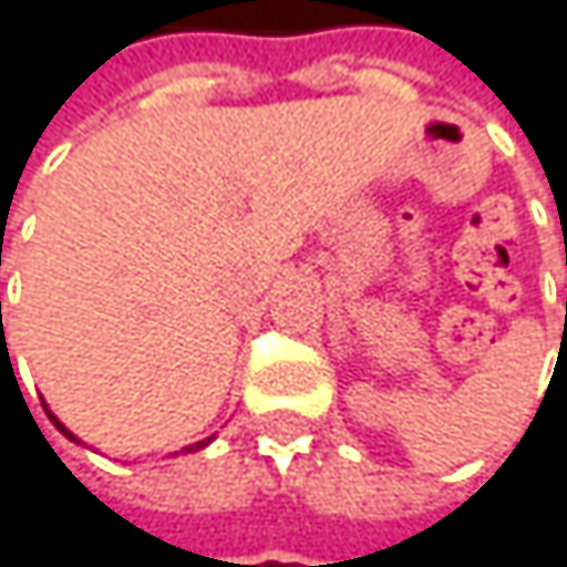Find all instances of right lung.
<instances>
[{
    "mask_svg": "<svg viewBox=\"0 0 567 567\" xmlns=\"http://www.w3.org/2000/svg\"><path fill=\"white\" fill-rule=\"evenodd\" d=\"M47 413H50V410H47ZM50 420L56 423V430H60V433H66L70 440H76V436H73V433H70V430H66V426H63V423H60V420H56L53 413H50ZM76 443H80V440H76ZM200 447H208V440H200V443H194V447H184V451H200Z\"/></svg>",
    "mask_w": 567,
    "mask_h": 567,
    "instance_id": "1",
    "label": "right lung"
}]
</instances>
